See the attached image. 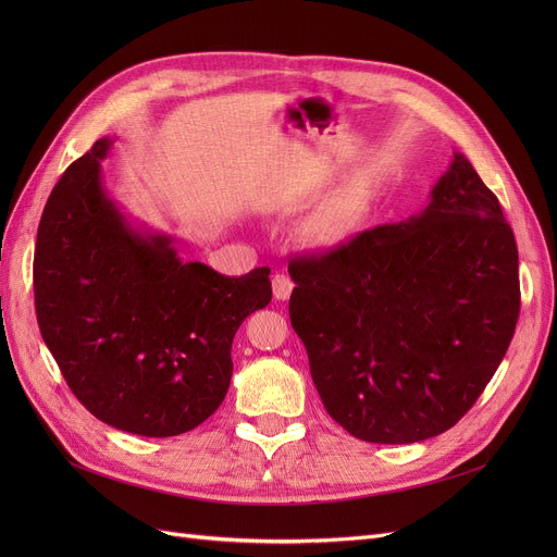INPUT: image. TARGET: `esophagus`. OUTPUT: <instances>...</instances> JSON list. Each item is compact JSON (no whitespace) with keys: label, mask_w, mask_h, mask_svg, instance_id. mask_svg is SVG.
I'll return each mask as SVG.
<instances>
[{"label":"esophagus","mask_w":557,"mask_h":557,"mask_svg":"<svg viewBox=\"0 0 557 557\" xmlns=\"http://www.w3.org/2000/svg\"><path fill=\"white\" fill-rule=\"evenodd\" d=\"M294 280H290L288 275H284V273H277L275 277H273V296L277 298V300H288V296H290V290H294Z\"/></svg>","instance_id":"obj_1"}]
</instances>
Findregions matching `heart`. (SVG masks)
Returning a JSON list of instances; mask_svg holds the SVG:
<instances>
[{"label": "heart", "mask_w": 557, "mask_h": 557, "mask_svg": "<svg viewBox=\"0 0 557 557\" xmlns=\"http://www.w3.org/2000/svg\"><path fill=\"white\" fill-rule=\"evenodd\" d=\"M357 208H359V198L357 196L349 194V196L341 198V202L336 205V208L325 219V232L327 234H336L338 230H343V225L355 216Z\"/></svg>", "instance_id": "heart-1"}]
</instances>
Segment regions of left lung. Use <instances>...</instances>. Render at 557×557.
<instances>
[{
	"instance_id": "left-lung-1",
	"label": "left lung",
	"mask_w": 557,
	"mask_h": 557,
	"mask_svg": "<svg viewBox=\"0 0 557 557\" xmlns=\"http://www.w3.org/2000/svg\"><path fill=\"white\" fill-rule=\"evenodd\" d=\"M288 275L315 391L366 443L451 429L504 361L519 318L512 227L462 153L420 214L294 257Z\"/></svg>"
}]
</instances>
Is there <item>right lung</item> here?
Masks as SVG:
<instances>
[{"label":"right lung","instance_id":"obj_1","mask_svg":"<svg viewBox=\"0 0 557 557\" xmlns=\"http://www.w3.org/2000/svg\"><path fill=\"white\" fill-rule=\"evenodd\" d=\"M103 137L51 189L38 227L40 334L76 399L137 435L191 431L221 406L232 338L271 302V269L225 277L131 227L101 185Z\"/></svg>","mask_w":557,"mask_h":557}]
</instances>
